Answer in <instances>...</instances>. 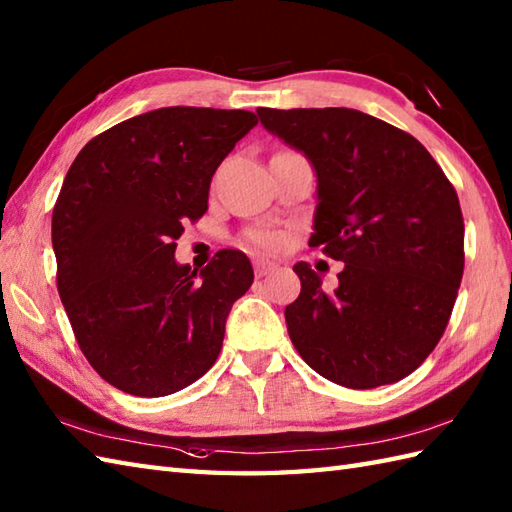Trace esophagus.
<instances>
[{
  "label": "esophagus",
  "instance_id": "esophagus-1",
  "mask_svg": "<svg viewBox=\"0 0 512 512\" xmlns=\"http://www.w3.org/2000/svg\"><path fill=\"white\" fill-rule=\"evenodd\" d=\"M275 264L273 262H266V259H255V275L257 277H264L268 273H273Z\"/></svg>",
  "mask_w": 512,
  "mask_h": 512
}]
</instances>
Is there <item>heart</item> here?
<instances>
[{"label": "heart", "mask_w": 512, "mask_h": 512, "mask_svg": "<svg viewBox=\"0 0 512 512\" xmlns=\"http://www.w3.org/2000/svg\"><path fill=\"white\" fill-rule=\"evenodd\" d=\"M246 237L250 244L262 248V250H273L279 246V237L275 233L264 231V228H253V231L246 233Z\"/></svg>", "instance_id": "1"}]
</instances>
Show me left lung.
Masks as SVG:
<instances>
[{
  "instance_id": "left-lung-1",
  "label": "left lung",
  "mask_w": 512,
  "mask_h": 512,
  "mask_svg": "<svg viewBox=\"0 0 512 512\" xmlns=\"http://www.w3.org/2000/svg\"><path fill=\"white\" fill-rule=\"evenodd\" d=\"M259 121L317 171L310 246L343 262L325 290L295 264L286 308L292 345L323 378L350 389L398 383L447 328L464 273V220L453 184L411 134L347 107L270 110Z\"/></svg>"
}]
</instances>
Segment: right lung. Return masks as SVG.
I'll return each mask as SVG.
<instances>
[{
  "label": "right lung",
  "mask_w": 512,
  "mask_h": 512,
  "mask_svg": "<svg viewBox=\"0 0 512 512\" xmlns=\"http://www.w3.org/2000/svg\"><path fill=\"white\" fill-rule=\"evenodd\" d=\"M255 125L244 110L160 107L92 138L63 180L52 211L59 295L81 352L125 394H176L222 350L253 266L226 248L198 275L173 253L209 209L215 169Z\"/></svg>",
  "instance_id": "add662e5"
}]
</instances>
